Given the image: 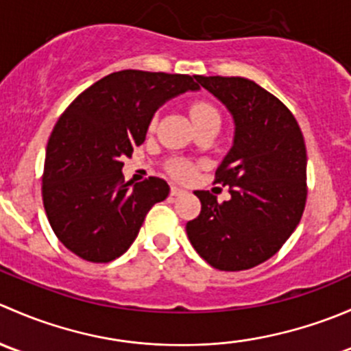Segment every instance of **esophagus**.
I'll return each mask as SVG.
<instances>
[{"label":"esophagus","mask_w":351,"mask_h":351,"mask_svg":"<svg viewBox=\"0 0 351 351\" xmlns=\"http://www.w3.org/2000/svg\"><path fill=\"white\" fill-rule=\"evenodd\" d=\"M183 193H185V190L180 189V186H176V185L171 186V195L173 197H180V195H183Z\"/></svg>","instance_id":"1"}]
</instances>
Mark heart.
<instances>
[{"instance_id": "1", "label": "heart", "mask_w": 351, "mask_h": 351, "mask_svg": "<svg viewBox=\"0 0 351 351\" xmlns=\"http://www.w3.org/2000/svg\"><path fill=\"white\" fill-rule=\"evenodd\" d=\"M190 115H192L193 123L197 125H202V123H208V122H221V115L215 110V107H212L210 104L207 101H195L190 107ZM156 123H158V115H154L151 119L149 129H154ZM168 171L171 173L173 176L180 180H189L192 178L193 173H195V166L189 161H183V159H173V161L168 162Z\"/></svg>"}]
</instances>
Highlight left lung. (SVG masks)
Segmentation results:
<instances>
[{"label": "left lung", "mask_w": 351, "mask_h": 351, "mask_svg": "<svg viewBox=\"0 0 351 351\" xmlns=\"http://www.w3.org/2000/svg\"><path fill=\"white\" fill-rule=\"evenodd\" d=\"M234 120L232 147L215 171L231 198L219 204L205 190L193 192L202 210L186 222V234L210 267L253 268L274 256L306 207L307 154L290 110L246 77L195 76Z\"/></svg>", "instance_id": "1"}]
</instances>
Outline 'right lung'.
<instances>
[{
    "label": "right lung",
    "instance_id": "obj_1",
    "mask_svg": "<svg viewBox=\"0 0 351 351\" xmlns=\"http://www.w3.org/2000/svg\"><path fill=\"white\" fill-rule=\"evenodd\" d=\"M193 77L119 71L91 84L59 117L45 151L42 198L67 250L93 263L115 260L137 238L151 207L168 197V183L156 176L123 182L122 159L144 143L156 110L198 90Z\"/></svg>",
    "mask_w": 351,
    "mask_h": 351
}]
</instances>
